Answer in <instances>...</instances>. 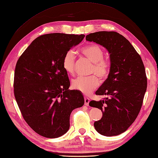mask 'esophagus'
Segmentation results:
<instances>
[{"instance_id":"obj_1","label":"esophagus","mask_w":158,"mask_h":158,"mask_svg":"<svg viewBox=\"0 0 158 158\" xmlns=\"http://www.w3.org/2000/svg\"><path fill=\"white\" fill-rule=\"evenodd\" d=\"M89 103V99L86 98V97H85V106H88Z\"/></svg>"}]
</instances>
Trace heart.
<instances>
[{
    "label": "heart",
    "instance_id": "1",
    "mask_svg": "<svg viewBox=\"0 0 158 158\" xmlns=\"http://www.w3.org/2000/svg\"><path fill=\"white\" fill-rule=\"evenodd\" d=\"M81 53L93 63L90 73H95L101 79H105L110 71V63L103 58L104 52L97 44H88L81 48ZM75 66V55L73 51L69 50L64 55L62 67L67 74L73 75ZM99 79L95 75L86 77H79L72 81V87L83 94H89L99 85Z\"/></svg>",
    "mask_w": 158,
    "mask_h": 158
}]
</instances>
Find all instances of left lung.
<instances>
[{"label": "left lung", "instance_id": "obj_1", "mask_svg": "<svg viewBox=\"0 0 158 158\" xmlns=\"http://www.w3.org/2000/svg\"><path fill=\"white\" fill-rule=\"evenodd\" d=\"M106 48L111 67L107 79L95 94L106 95L102 100L91 101L103 117L94 127L100 134L114 136L123 133L134 122L142 106L147 89V77L140 55L123 35L115 31H99L86 36Z\"/></svg>", "mask_w": 158, "mask_h": 158}]
</instances>
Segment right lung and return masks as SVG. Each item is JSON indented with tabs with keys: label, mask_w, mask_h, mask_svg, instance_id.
<instances>
[{
	"label": "right lung",
	"mask_w": 158,
	"mask_h": 158,
	"mask_svg": "<svg viewBox=\"0 0 158 158\" xmlns=\"http://www.w3.org/2000/svg\"><path fill=\"white\" fill-rule=\"evenodd\" d=\"M84 35L50 33L35 39L16 64L14 95L24 119L36 133L56 138L70 127L72 111L84 104L83 95L69 90L62 67L66 52L82 41Z\"/></svg>",
	"instance_id": "add662e5"
}]
</instances>
